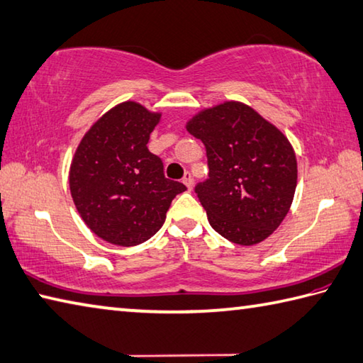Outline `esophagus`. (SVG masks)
Listing matches in <instances>:
<instances>
[{
    "label": "esophagus",
    "mask_w": 363,
    "mask_h": 363,
    "mask_svg": "<svg viewBox=\"0 0 363 363\" xmlns=\"http://www.w3.org/2000/svg\"><path fill=\"white\" fill-rule=\"evenodd\" d=\"M183 183L186 184V188L188 189H193V184H194V180H193V177H191V174H186L183 177Z\"/></svg>",
    "instance_id": "1"
}]
</instances>
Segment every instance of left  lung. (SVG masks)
<instances>
[{"mask_svg": "<svg viewBox=\"0 0 363 363\" xmlns=\"http://www.w3.org/2000/svg\"><path fill=\"white\" fill-rule=\"evenodd\" d=\"M186 129L207 150L208 179L196 194L211 228L242 246L265 240L288 215L297 186L288 138L237 101L201 111Z\"/></svg>", "mask_w": 363, "mask_h": 363, "instance_id": "obj_1", "label": "left lung"}]
</instances>
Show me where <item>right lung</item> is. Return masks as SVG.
Wrapping results in <instances>:
<instances>
[{
    "mask_svg": "<svg viewBox=\"0 0 363 363\" xmlns=\"http://www.w3.org/2000/svg\"><path fill=\"white\" fill-rule=\"evenodd\" d=\"M160 120L161 113L139 102H121L88 129L75 150L69 169L75 208L112 245L135 246L152 238L174 197L186 191L164 177L162 161L147 147Z\"/></svg>",
    "mask_w": 363,
    "mask_h": 363,
    "instance_id": "1",
    "label": "right lung"
}]
</instances>
